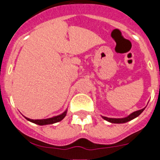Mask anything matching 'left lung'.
Returning a JSON list of instances; mask_svg holds the SVG:
<instances>
[{"label": "left lung", "instance_id": "left-lung-1", "mask_svg": "<svg viewBox=\"0 0 160 160\" xmlns=\"http://www.w3.org/2000/svg\"><path fill=\"white\" fill-rule=\"evenodd\" d=\"M144 109L145 108L141 109V110H139V111H135V112H133L132 114H130L129 116L126 117V118H107V117H103V116L102 117L105 120H107V121H108V122H112V123H124V122L131 121V120L134 119L135 118L138 117V115H139L142 111H143Z\"/></svg>", "mask_w": 160, "mask_h": 160}]
</instances>
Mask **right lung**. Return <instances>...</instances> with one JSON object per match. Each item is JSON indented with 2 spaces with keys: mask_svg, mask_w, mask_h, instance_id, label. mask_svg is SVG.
<instances>
[{
  "mask_svg": "<svg viewBox=\"0 0 160 160\" xmlns=\"http://www.w3.org/2000/svg\"><path fill=\"white\" fill-rule=\"evenodd\" d=\"M66 112H67V111H66L64 113L60 114V115L53 117V118H46V119H30V118H27L29 121H30V122L38 124V125H41V126L48 125V124H53V123H55V122H60L61 120H62L63 118L66 117Z\"/></svg>",
  "mask_w": 160,
  "mask_h": 160,
  "instance_id": "right-lung-1",
  "label": "right lung"
}]
</instances>
